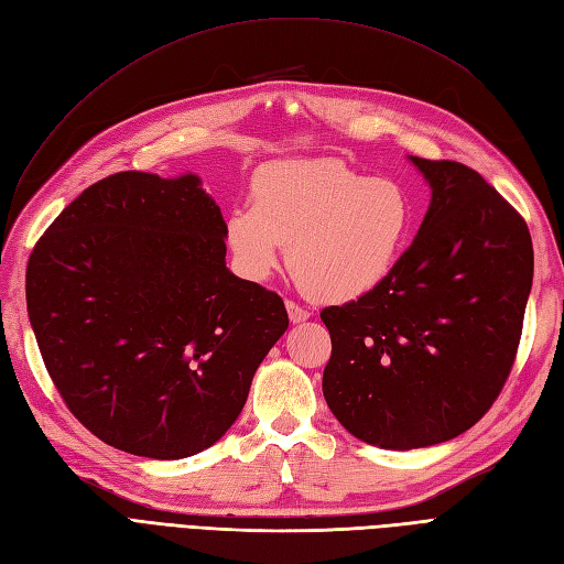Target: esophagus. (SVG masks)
Masks as SVG:
<instances>
[{"label": "esophagus", "instance_id": "34e87169", "mask_svg": "<svg viewBox=\"0 0 564 564\" xmlns=\"http://www.w3.org/2000/svg\"><path fill=\"white\" fill-rule=\"evenodd\" d=\"M284 305H286V313H289V319H292L294 324H299V322H305V319H308V317H311V313H308V311H305V308H301V305H299V303H294V301H286Z\"/></svg>", "mask_w": 564, "mask_h": 564}]
</instances>
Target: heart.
Segmentation results:
<instances>
[{
	"label": "heart",
	"mask_w": 564,
	"mask_h": 564,
	"mask_svg": "<svg viewBox=\"0 0 564 564\" xmlns=\"http://www.w3.org/2000/svg\"><path fill=\"white\" fill-rule=\"evenodd\" d=\"M414 226L406 191L338 160L261 166L251 204L235 207L226 237L245 275L261 280L286 263L305 296L346 303L373 292L400 261Z\"/></svg>",
	"instance_id": "1"
}]
</instances>
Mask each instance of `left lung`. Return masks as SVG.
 Masks as SVG:
<instances>
[{"mask_svg":"<svg viewBox=\"0 0 564 564\" xmlns=\"http://www.w3.org/2000/svg\"><path fill=\"white\" fill-rule=\"evenodd\" d=\"M409 160L433 191L414 242L373 292L319 313L332 336L324 400L383 449L440 445L487 414L534 278L524 218L475 169Z\"/></svg>","mask_w":564,"mask_h":564,"instance_id":"obj_1","label":"left lung"}]
</instances>
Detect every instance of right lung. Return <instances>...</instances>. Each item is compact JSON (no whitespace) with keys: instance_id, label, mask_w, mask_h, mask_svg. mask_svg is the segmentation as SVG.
Returning <instances> with one entry per match:
<instances>
[{"instance_id":"right-lung-1","label":"right lung","mask_w":564,"mask_h":564,"mask_svg":"<svg viewBox=\"0 0 564 564\" xmlns=\"http://www.w3.org/2000/svg\"><path fill=\"white\" fill-rule=\"evenodd\" d=\"M25 299L75 419L160 460L226 435L289 327L275 292L226 268V220L195 174L89 185L32 249Z\"/></svg>"}]
</instances>
